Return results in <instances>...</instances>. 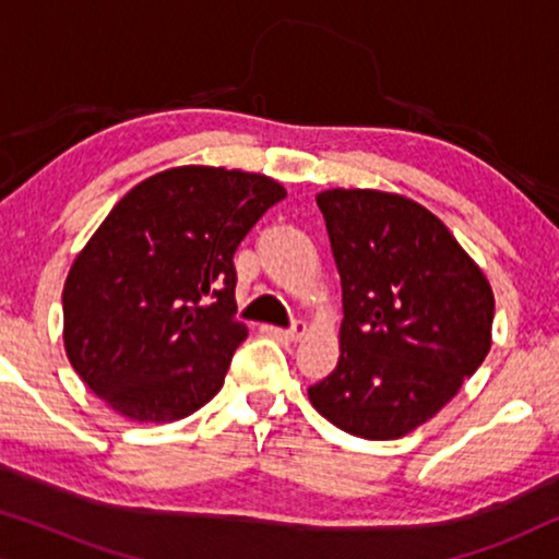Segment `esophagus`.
Instances as JSON below:
<instances>
[{"label":"esophagus","instance_id":"34e87169","mask_svg":"<svg viewBox=\"0 0 559 559\" xmlns=\"http://www.w3.org/2000/svg\"><path fill=\"white\" fill-rule=\"evenodd\" d=\"M305 331H308V328H305V323H295L293 328H282V331H274V333H277L282 341L297 343V341L305 338Z\"/></svg>","mask_w":559,"mask_h":559}]
</instances>
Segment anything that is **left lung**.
<instances>
[{
    "mask_svg": "<svg viewBox=\"0 0 559 559\" xmlns=\"http://www.w3.org/2000/svg\"><path fill=\"white\" fill-rule=\"evenodd\" d=\"M341 274V356L308 389L328 423L396 440L432 419L491 350L493 289L450 228L407 195H316Z\"/></svg>",
    "mask_w": 559,
    "mask_h": 559,
    "instance_id": "obj_1",
    "label": "left lung"
}]
</instances>
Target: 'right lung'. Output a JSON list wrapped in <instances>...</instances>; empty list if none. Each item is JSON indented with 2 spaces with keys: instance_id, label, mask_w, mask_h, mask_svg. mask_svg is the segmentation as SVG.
<instances>
[{
  "instance_id": "right-lung-1",
  "label": "right lung",
  "mask_w": 559,
  "mask_h": 559,
  "mask_svg": "<svg viewBox=\"0 0 559 559\" xmlns=\"http://www.w3.org/2000/svg\"><path fill=\"white\" fill-rule=\"evenodd\" d=\"M285 195L262 173L180 165L114 205L63 285V346L91 392L155 425L218 394L249 333L234 318V251Z\"/></svg>"
}]
</instances>
